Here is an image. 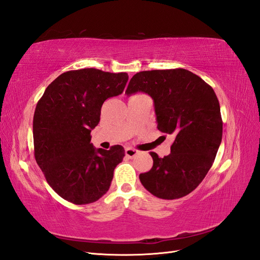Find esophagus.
Segmentation results:
<instances>
[{
    "label": "esophagus",
    "instance_id": "obj_1",
    "mask_svg": "<svg viewBox=\"0 0 260 260\" xmlns=\"http://www.w3.org/2000/svg\"><path fill=\"white\" fill-rule=\"evenodd\" d=\"M124 153H125V155H127L128 157H130V158H132V157H135L138 154V151H136V149H133V148L127 147V148H125Z\"/></svg>",
    "mask_w": 260,
    "mask_h": 260
}]
</instances>
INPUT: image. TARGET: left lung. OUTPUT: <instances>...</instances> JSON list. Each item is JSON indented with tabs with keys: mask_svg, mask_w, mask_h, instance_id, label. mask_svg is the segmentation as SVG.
I'll list each match as a JSON object with an SVG mask.
<instances>
[{
	"mask_svg": "<svg viewBox=\"0 0 260 260\" xmlns=\"http://www.w3.org/2000/svg\"><path fill=\"white\" fill-rule=\"evenodd\" d=\"M137 92L154 101L157 128L175 137L168 156L151 152L152 169L139 176L154 196L176 200L191 193L205 178L222 139L219 101L211 86L183 68L147 70L131 78L128 96Z\"/></svg>",
	"mask_w": 260,
	"mask_h": 260,
	"instance_id": "1",
	"label": "left lung"
}]
</instances>
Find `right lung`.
<instances>
[{
	"label": "right lung",
	"mask_w": 260,
	"mask_h": 260,
	"mask_svg": "<svg viewBox=\"0 0 260 260\" xmlns=\"http://www.w3.org/2000/svg\"><path fill=\"white\" fill-rule=\"evenodd\" d=\"M128 74L84 68L61 74L45 89L34 116L35 157L60 198L84 205L111 186L124 149L95 148L91 131L100 122L104 102L121 94Z\"/></svg>",
	"instance_id": "1"
}]
</instances>
